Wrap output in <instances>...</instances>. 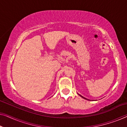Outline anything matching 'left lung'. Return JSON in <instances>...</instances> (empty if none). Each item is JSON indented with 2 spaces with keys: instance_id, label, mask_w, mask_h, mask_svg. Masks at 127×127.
I'll return each instance as SVG.
<instances>
[{
  "instance_id": "8db88e82",
  "label": "left lung",
  "mask_w": 127,
  "mask_h": 127,
  "mask_svg": "<svg viewBox=\"0 0 127 127\" xmlns=\"http://www.w3.org/2000/svg\"><path fill=\"white\" fill-rule=\"evenodd\" d=\"M80 95V96H81V97H83V99H86V100H88V99H86V98H85V97H83V96H82V95Z\"/></svg>"
}]
</instances>
